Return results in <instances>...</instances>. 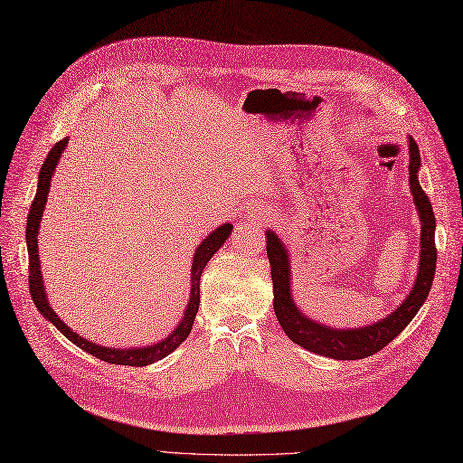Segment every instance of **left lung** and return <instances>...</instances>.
I'll list each match as a JSON object with an SVG mask.
<instances>
[{
  "mask_svg": "<svg viewBox=\"0 0 463 463\" xmlns=\"http://www.w3.org/2000/svg\"><path fill=\"white\" fill-rule=\"evenodd\" d=\"M409 184L414 197V205L420 215V258L417 281L397 309L389 317L362 328H330L307 318L291 298L289 256L278 234L266 231V250L271 266V283H274V311L286 335L301 348L318 355H328L333 360H362L385 348L391 340L399 336L405 326L419 313L429 298L436 271V244L434 229L436 219L429 197L419 184L420 152L417 142L409 137Z\"/></svg>",
  "mask_w": 463,
  "mask_h": 463,
  "instance_id": "left-lung-1",
  "label": "left lung"
}]
</instances>
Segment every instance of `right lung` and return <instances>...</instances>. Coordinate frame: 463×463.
Listing matches in <instances>:
<instances>
[{
	"label": "right lung",
	"instance_id": "obj_1",
	"mask_svg": "<svg viewBox=\"0 0 463 463\" xmlns=\"http://www.w3.org/2000/svg\"><path fill=\"white\" fill-rule=\"evenodd\" d=\"M68 145V138L58 140L56 145L52 146V150L49 152V156L43 162L41 172H39V185H37V195H34L33 203H31V211L27 217V248H29V289H31V298L37 305V309L41 311V315L61 330V333L72 340L76 346H80L84 352H90L96 358L108 362V364H115V365H148L158 362L165 355L172 354L177 346L192 333V326L195 321V315L199 309V279L203 269L207 266L209 260L213 258L219 248L224 244V241L229 239V234L232 231V224L227 222L222 227L213 231L207 239L197 246L194 262H192V293H189V303L187 309L184 313V318L174 328V333L170 336H165L162 342H156V345L146 346V348H130V350H118V348H105L96 345V342H90L84 336H80L74 330H70L68 325H64L61 321L52 307L49 305V299H46V291L43 286V274H41V264H39V244H37V234H39V227H41V219H43V211L46 205V199H49V192H51V177L56 170V164L61 160L62 152Z\"/></svg>",
	"mask_w": 463,
	"mask_h": 463
}]
</instances>
